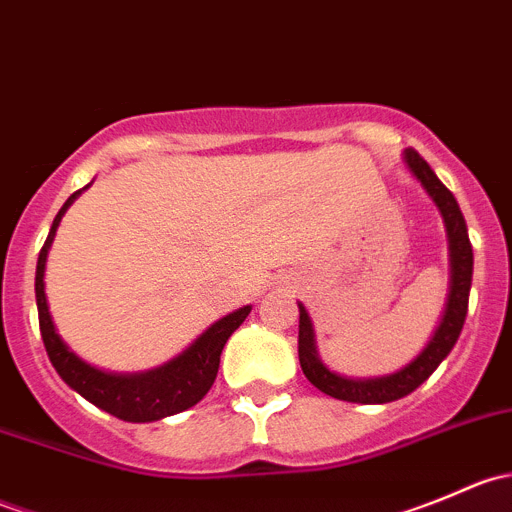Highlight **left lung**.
<instances>
[{
    "mask_svg": "<svg viewBox=\"0 0 512 512\" xmlns=\"http://www.w3.org/2000/svg\"><path fill=\"white\" fill-rule=\"evenodd\" d=\"M406 165L411 173L421 180L426 193L431 195L433 203L438 205L443 215V223L448 230V245H451V294H448L446 312H443L441 324H438L436 334L431 342L426 344L421 354L411 361L406 369L396 371L391 376H381V379H366L354 381L344 379V376L332 374L322 359L317 356V347H314V329L309 322L307 309L299 304V364H302L304 376L324 391L327 396H334L339 401H352V404H389V401L404 399L411 391H416L433 371L438 369L443 359L451 354L453 344L461 337L463 322L468 314V294H471V280H473V247L468 240V227L463 220L461 208H458L456 198L451 190L436 178L431 165L426 163L414 148L406 151Z\"/></svg>",
    "mask_w": 512,
    "mask_h": 512,
    "instance_id": "1",
    "label": "left lung"
}]
</instances>
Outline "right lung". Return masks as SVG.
Returning a JSON list of instances; mask_svg holds the SVG:
<instances>
[{
    "instance_id": "1",
    "label": "right lung",
    "mask_w": 512,
    "mask_h": 512,
    "mask_svg": "<svg viewBox=\"0 0 512 512\" xmlns=\"http://www.w3.org/2000/svg\"><path fill=\"white\" fill-rule=\"evenodd\" d=\"M79 193L81 190H76L66 200L64 208L59 210V215H56L54 225L49 230V237H46L44 247H41L39 260H36V309H39V329L49 361L71 389L79 391L86 401H91V404L103 409L106 414L121 418V421L146 423L180 414V411L195 406L208 394L215 376H218L220 354H223L225 342L245 322L252 307H242L237 312L227 314L220 322H215L203 337L195 339L193 347L185 349L178 359L168 361L160 369L146 371V374H106V371H98L94 366L86 364V361H81L74 352H69V347L56 334L44 294L46 252H49L51 240L56 235V227L61 223V215L66 213V208L74 203Z\"/></svg>"
}]
</instances>
